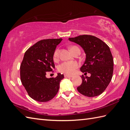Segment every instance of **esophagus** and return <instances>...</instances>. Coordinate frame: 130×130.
<instances>
[{
  "label": "esophagus",
  "instance_id": "1",
  "mask_svg": "<svg viewBox=\"0 0 130 130\" xmlns=\"http://www.w3.org/2000/svg\"><path fill=\"white\" fill-rule=\"evenodd\" d=\"M64 77L65 78H72V76L71 75H67V74H64Z\"/></svg>",
  "mask_w": 130,
  "mask_h": 130
}]
</instances>
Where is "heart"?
<instances>
[{"instance_id":"b5f03b06","label":"heart","mask_w":130,"mask_h":130,"mask_svg":"<svg viewBox=\"0 0 130 130\" xmlns=\"http://www.w3.org/2000/svg\"><path fill=\"white\" fill-rule=\"evenodd\" d=\"M71 51L74 53L76 49H79L78 47L75 46H72L70 47ZM60 50L57 48L55 50L54 53V59L55 60H57L59 57ZM79 67V64L78 62L75 61H64L61 63L58 66L57 69L61 73H62L67 75H72L75 72L76 69H78Z\"/></svg>"}]
</instances>
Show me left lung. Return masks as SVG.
<instances>
[{
    "label": "left lung",
    "mask_w": 130,
    "mask_h": 130,
    "mask_svg": "<svg viewBox=\"0 0 130 130\" xmlns=\"http://www.w3.org/2000/svg\"><path fill=\"white\" fill-rule=\"evenodd\" d=\"M69 40L80 46L86 55L85 62L80 68L84 74L82 83L77 88L82 94L89 97L98 96L106 90L113 72V59L110 48L103 41L91 35H80L69 38Z\"/></svg>",
    "instance_id": "1"
}]
</instances>
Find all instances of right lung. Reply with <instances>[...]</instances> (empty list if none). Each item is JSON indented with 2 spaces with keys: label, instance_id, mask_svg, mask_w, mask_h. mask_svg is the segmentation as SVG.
Returning <instances> with one entry per match:
<instances>
[{
  "label": "right lung",
  "instance_id": "obj_1",
  "mask_svg": "<svg viewBox=\"0 0 130 130\" xmlns=\"http://www.w3.org/2000/svg\"><path fill=\"white\" fill-rule=\"evenodd\" d=\"M62 38L38 41L24 54L20 67L22 83L30 97L40 102L51 100L56 95L60 83L64 78L58 73L56 78H47L46 74L55 68L54 53Z\"/></svg>",
  "mask_w": 130,
  "mask_h": 130
}]
</instances>
